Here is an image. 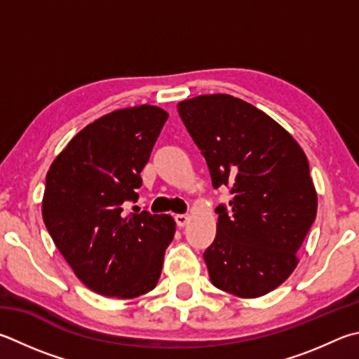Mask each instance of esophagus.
<instances>
[{"label": "esophagus", "mask_w": 359, "mask_h": 359, "mask_svg": "<svg viewBox=\"0 0 359 359\" xmlns=\"http://www.w3.org/2000/svg\"><path fill=\"white\" fill-rule=\"evenodd\" d=\"M188 221H190V217H188V215H175V223H177L179 227H184Z\"/></svg>", "instance_id": "obj_1"}]
</instances>
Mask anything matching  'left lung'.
Masks as SVG:
<instances>
[{"mask_svg": "<svg viewBox=\"0 0 359 359\" xmlns=\"http://www.w3.org/2000/svg\"><path fill=\"white\" fill-rule=\"evenodd\" d=\"M177 111L207 161L215 188L232 187L218 205L217 236L204 252L210 281L240 298L279 287L297 269L317 215L309 163L293 136L251 103L198 95Z\"/></svg>", "mask_w": 359, "mask_h": 359, "instance_id": "obj_1", "label": "left lung"}]
</instances>
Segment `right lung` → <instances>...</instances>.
I'll return each mask as SVG.
<instances>
[{
    "instance_id": "add662e5",
    "label": "right lung",
    "mask_w": 359,
    "mask_h": 359,
    "mask_svg": "<svg viewBox=\"0 0 359 359\" xmlns=\"http://www.w3.org/2000/svg\"><path fill=\"white\" fill-rule=\"evenodd\" d=\"M166 119L154 105L116 109L80 130L47 172L43 223L76 278L100 295L136 298L158 283L175 221L122 212L138 199Z\"/></svg>"
}]
</instances>
